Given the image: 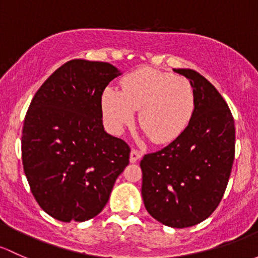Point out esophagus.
<instances>
[{"instance_id":"obj_1","label":"esophagus","mask_w":258,"mask_h":258,"mask_svg":"<svg viewBox=\"0 0 258 258\" xmlns=\"http://www.w3.org/2000/svg\"><path fill=\"white\" fill-rule=\"evenodd\" d=\"M142 156H143V153L142 151L137 150V149H133V150L130 151V161H132V163H137L138 160H140Z\"/></svg>"}]
</instances>
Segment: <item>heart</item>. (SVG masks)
Masks as SVG:
<instances>
[{"label": "heart", "instance_id": "b5f03b06", "mask_svg": "<svg viewBox=\"0 0 258 258\" xmlns=\"http://www.w3.org/2000/svg\"><path fill=\"white\" fill-rule=\"evenodd\" d=\"M121 90L107 88L102 110L108 125L120 132L139 110L140 128L156 144L176 139L190 123L195 110V92L185 77L143 67L126 74Z\"/></svg>", "mask_w": 258, "mask_h": 258}]
</instances>
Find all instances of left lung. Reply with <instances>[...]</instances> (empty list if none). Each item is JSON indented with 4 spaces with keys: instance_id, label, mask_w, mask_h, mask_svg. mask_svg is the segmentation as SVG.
I'll use <instances>...</instances> for the list:
<instances>
[{
    "instance_id": "1",
    "label": "left lung",
    "mask_w": 258,
    "mask_h": 258,
    "mask_svg": "<svg viewBox=\"0 0 258 258\" xmlns=\"http://www.w3.org/2000/svg\"><path fill=\"white\" fill-rule=\"evenodd\" d=\"M195 110L186 129L155 153L145 154L142 195L148 212L170 227H190L216 210L235 159V121L219 90L192 70Z\"/></svg>"
}]
</instances>
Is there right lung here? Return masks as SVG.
<instances>
[{"instance_id":"1","label":"right lung","mask_w":258,"mask_h":258,"mask_svg":"<svg viewBox=\"0 0 258 258\" xmlns=\"http://www.w3.org/2000/svg\"><path fill=\"white\" fill-rule=\"evenodd\" d=\"M119 74L107 62L72 59L47 78L26 113V177L38 205L59 221L97 216L129 164V145L103 128V92Z\"/></svg>"}]
</instances>
